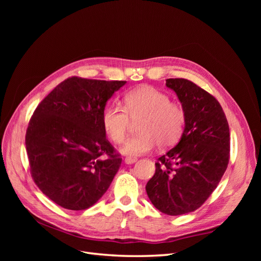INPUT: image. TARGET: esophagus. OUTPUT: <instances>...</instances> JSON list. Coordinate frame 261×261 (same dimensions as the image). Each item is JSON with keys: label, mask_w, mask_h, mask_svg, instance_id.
I'll list each match as a JSON object with an SVG mask.
<instances>
[{"label": "esophagus", "mask_w": 261, "mask_h": 261, "mask_svg": "<svg viewBox=\"0 0 261 261\" xmlns=\"http://www.w3.org/2000/svg\"><path fill=\"white\" fill-rule=\"evenodd\" d=\"M136 161H137L136 158H132V156H126L125 160H124V162L126 164H133V163H135Z\"/></svg>", "instance_id": "34e87169"}]
</instances>
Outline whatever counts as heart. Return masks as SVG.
I'll return each mask as SVG.
<instances>
[{
    "label": "heart",
    "mask_w": 261,
    "mask_h": 261,
    "mask_svg": "<svg viewBox=\"0 0 261 261\" xmlns=\"http://www.w3.org/2000/svg\"><path fill=\"white\" fill-rule=\"evenodd\" d=\"M137 123V136L128 139L121 151L126 155L145 154L158 145L169 148L179 139L185 126V113L170 97L151 86H143L125 94L124 109L109 106L102 113V126L108 137L122 144L132 122Z\"/></svg>",
    "instance_id": "heart-1"
}]
</instances>
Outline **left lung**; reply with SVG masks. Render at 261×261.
<instances>
[{
	"label": "left lung",
	"instance_id": "left-lung-1",
	"mask_svg": "<svg viewBox=\"0 0 261 261\" xmlns=\"http://www.w3.org/2000/svg\"><path fill=\"white\" fill-rule=\"evenodd\" d=\"M185 113L178 144L161 155L146 192L168 216L198 209L217 188L230 160V128L218 100L184 78H169Z\"/></svg>",
	"mask_w": 261,
	"mask_h": 261
}]
</instances>
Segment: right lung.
<instances>
[{"label": "right lung", "mask_w": 261, "mask_h": 261, "mask_svg": "<svg viewBox=\"0 0 261 261\" xmlns=\"http://www.w3.org/2000/svg\"><path fill=\"white\" fill-rule=\"evenodd\" d=\"M125 84L69 77L35 110L26 132L30 173L59 206L85 210L111 185L122 158L106 138L102 113Z\"/></svg>", "instance_id": "obj_1"}]
</instances>
